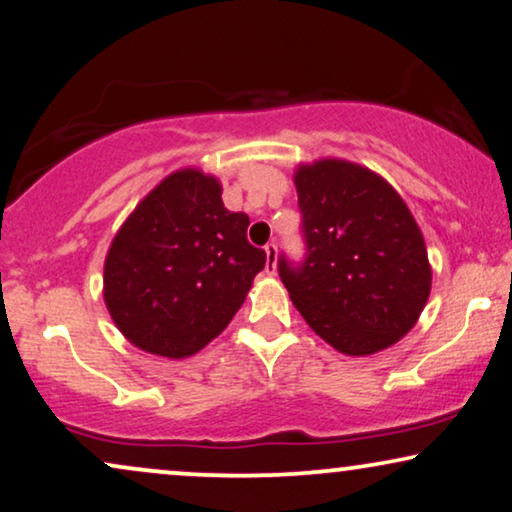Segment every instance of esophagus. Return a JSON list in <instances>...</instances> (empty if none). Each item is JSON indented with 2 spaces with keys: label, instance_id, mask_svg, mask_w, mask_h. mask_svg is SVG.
I'll return each mask as SVG.
<instances>
[{
  "label": "esophagus",
  "instance_id": "1",
  "mask_svg": "<svg viewBox=\"0 0 512 512\" xmlns=\"http://www.w3.org/2000/svg\"><path fill=\"white\" fill-rule=\"evenodd\" d=\"M265 256H268V275H275V270H277V244L275 242L265 244Z\"/></svg>",
  "mask_w": 512,
  "mask_h": 512
}]
</instances>
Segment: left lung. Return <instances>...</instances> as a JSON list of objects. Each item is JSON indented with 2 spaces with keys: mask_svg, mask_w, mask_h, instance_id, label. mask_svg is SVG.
Masks as SVG:
<instances>
[{
  "mask_svg": "<svg viewBox=\"0 0 512 512\" xmlns=\"http://www.w3.org/2000/svg\"><path fill=\"white\" fill-rule=\"evenodd\" d=\"M305 261L279 256V277L319 338L375 354L417 324L431 293L426 244L408 205L380 174L324 158L296 170Z\"/></svg>",
  "mask_w": 512,
  "mask_h": 512,
  "instance_id": "obj_1",
  "label": "left lung"
}]
</instances>
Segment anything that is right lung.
Wrapping results in <instances>:
<instances>
[{
    "instance_id": "1",
    "label": "right lung",
    "mask_w": 512,
    "mask_h": 512,
    "mask_svg": "<svg viewBox=\"0 0 512 512\" xmlns=\"http://www.w3.org/2000/svg\"><path fill=\"white\" fill-rule=\"evenodd\" d=\"M249 216L228 212L216 177L186 167L139 202L104 261V303L125 338L186 359L230 324L265 265Z\"/></svg>"
}]
</instances>
